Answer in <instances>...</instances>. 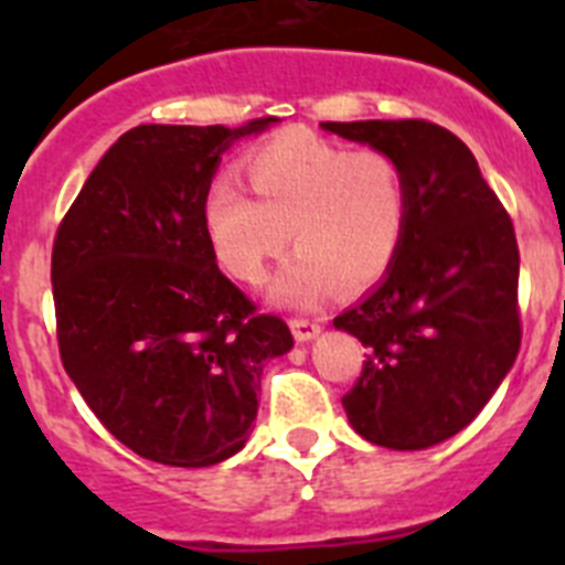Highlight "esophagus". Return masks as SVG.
Returning a JSON list of instances; mask_svg holds the SVG:
<instances>
[{
    "mask_svg": "<svg viewBox=\"0 0 565 565\" xmlns=\"http://www.w3.org/2000/svg\"><path fill=\"white\" fill-rule=\"evenodd\" d=\"M291 331L297 342H308V339H313L319 333V322L306 317H291Z\"/></svg>",
    "mask_w": 565,
    "mask_h": 565,
    "instance_id": "obj_1",
    "label": "esophagus"
}]
</instances>
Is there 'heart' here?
I'll use <instances>...</instances> for the list:
<instances>
[{
	"mask_svg": "<svg viewBox=\"0 0 565 565\" xmlns=\"http://www.w3.org/2000/svg\"><path fill=\"white\" fill-rule=\"evenodd\" d=\"M243 169L257 199L228 174L203 198L209 246L234 279L259 282L288 239L299 252L274 291L294 306H311L333 282L356 291L391 271L411 209L391 154L286 132L248 149Z\"/></svg>",
	"mask_w": 565,
	"mask_h": 565,
	"instance_id": "1",
	"label": "heart"
}]
</instances>
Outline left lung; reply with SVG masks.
<instances>
[{
    "instance_id": "8db88e82",
    "label": "left lung",
    "mask_w": 565,
    "mask_h": 565,
    "mask_svg": "<svg viewBox=\"0 0 565 565\" xmlns=\"http://www.w3.org/2000/svg\"><path fill=\"white\" fill-rule=\"evenodd\" d=\"M402 167L407 232L387 277L333 319L367 348L342 396L353 430L424 450L463 430L521 351L518 239L467 143L433 121H326Z\"/></svg>"
}]
</instances>
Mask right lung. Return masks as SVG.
<instances>
[{"instance_id":"obj_1","label":"right lung","mask_w":565,"mask_h":565,"mask_svg":"<svg viewBox=\"0 0 565 565\" xmlns=\"http://www.w3.org/2000/svg\"><path fill=\"white\" fill-rule=\"evenodd\" d=\"M243 127L141 124L107 149L58 223L53 306L62 364L124 447L169 467L243 450L259 376L294 337L217 268L203 198Z\"/></svg>"}]
</instances>
